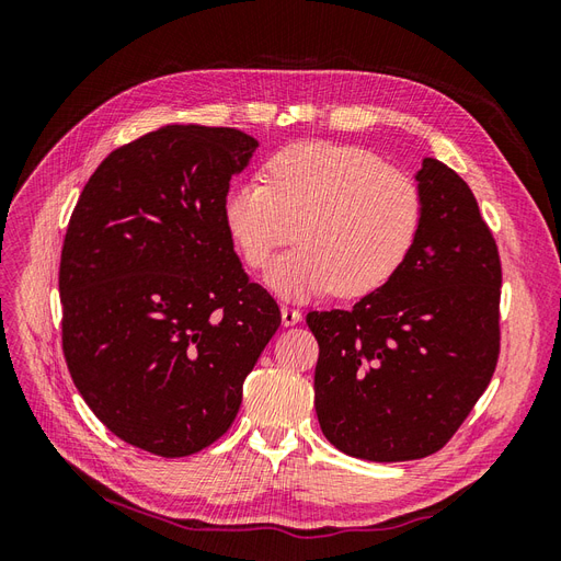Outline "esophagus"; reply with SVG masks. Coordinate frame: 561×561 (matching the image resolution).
Instances as JSON below:
<instances>
[{"label": "esophagus", "instance_id": "obj_1", "mask_svg": "<svg viewBox=\"0 0 561 561\" xmlns=\"http://www.w3.org/2000/svg\"><path fill=\"white\" fill-rule=\"evenodd\" d=\"M280 320H283L285 328L297 325V322L301 320V311L295 309V307H283V309H280Z\"/></svg>", "mask_w": 561, "mask_h": 561}]
</instances>
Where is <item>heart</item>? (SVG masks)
<instances>
[{"label":"heart","instance_id":"1","mask_svg":"<svg viewBox=\"0 0 561 561\" xmlns=\"http://www.w3.org/2000/svg\"><path fill=\"white\" fill-rule=\"evenodd\" d=\"M225 227L250 268L271 266L274 293L307 299L334 290L365 297L393 278L423 225L414 178L375 151L336 142H297L266 163L264 180H236L222 203Z\"/></svg>","mask_w":561,"mask_h":561}]
</instances>
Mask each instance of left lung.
Wrapping results in <instances>:
<instances>
[{
	"label": "left lung",
	"mask_w": 561,
	"mask_h": 561,
	"mask_svg": "<svg viewBox=\"0 0 561 561\" xmlns=\"http://www.w3.org/2000/svg\"><path fill=\"white\" fill-rule=\"evenodd\" d=\"M410 257L351 311H311L316 414L348 456L393 463L443 449L486 390L501 351V257L470 186L423 159Z\"/></svg>",
	"instance_id": "left-lung-1"
}]
</instances>
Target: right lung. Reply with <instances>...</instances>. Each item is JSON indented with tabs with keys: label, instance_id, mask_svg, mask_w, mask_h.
I'll return each instance as SVG.
<instances>
[{
	"label": "right lung",
	"instance_id": "obj_1",
	"mask_svg": "<svg viewBox=\"0 0 561 561\" xmlns=\"http://www.w3.org/2000/svg\"><path fill=\"white\" fill-rule=\"evenodd\" d=\"M254 149L236 128L151 130L95 168L67 225V369L93 414L149 454L190 456L222 437L280 325L222 217Z\"/></svg>",
	"mask_w": 561,
	"mask_h": 561
}]
</instances>
